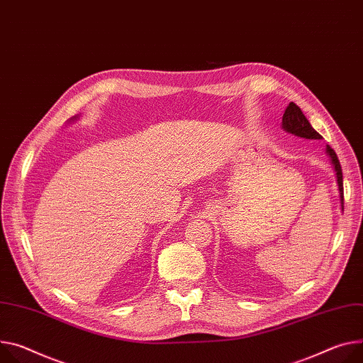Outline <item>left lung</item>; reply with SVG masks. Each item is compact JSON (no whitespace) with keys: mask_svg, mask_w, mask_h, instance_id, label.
Wrapping results in <instances>:
<instances>
[{"mask_svg":"<svg viewBox=\"0 0 363 363\" xmlns=\"http://www.w3.org/2000/svg\"><path fill=\"white\" fill-rule=\"evenodd\" d=\"M282 128L285 131H288V133H291L294 136H298V138L321 139V136L311 127L307 117L303 114L301 108L294 103H289V106L286 107V110L282 116ZM325 152H327L328 156H330L333 168L336 171V178H337V185H339V192H340V204H342V208H343V174H342L340 162H339V157H337L336 152L328 145L325 147Z\"/></svg>","mask_w":363,"mask_h":363,"instance_id":"1","label":"left lung"}]
</instances>
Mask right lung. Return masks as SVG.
Masks as SVG:
<instances>
[{"label":"right lung","mask_w":363,"mask_h":363,"mask_svg":"<svg viewBox=\"0 0 363 363\" xmlns=\"http://www.w3.org/2000/svg\"><path fill=\"white\" fill-rule=\"evenodd\" d=\"M77 118H78V117H75V118H72V120H77Z\"/></svg>","instance_id":"1"}]
</instances>
